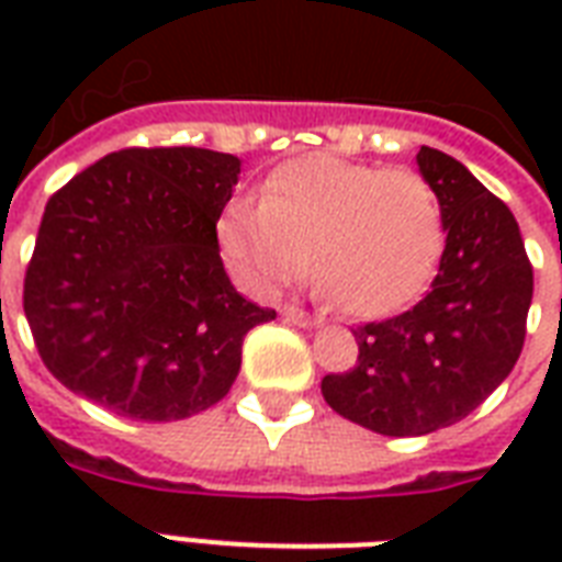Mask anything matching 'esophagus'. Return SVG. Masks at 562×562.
<instances>
[{
    "mask_svg": "<svg viewBox=\"0 0 562 562\" xmlns=\"http://www.w3.org/2000/svg\"><path fill=\"white\" fill-rule=\"evenodd\" d=\"M282 317H285L289 324H297V326H317V324H321V317L308 315L306 308H297V306L282 308Z\"/></svg>",
    "mask_w": 562,
    "mask_h": 562,
    "instance_id": "1",
    "label": "esophagus"
}]
</instances>
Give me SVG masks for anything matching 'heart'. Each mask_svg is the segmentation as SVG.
I'll use <instances>...</instances> for the list:
<instances>
[{"instance_id": "b5f03b06", "label": "heart", "mask_w": 562, "mask_h": 562, "mask_svg": "<svg viewBox=\"0 0 562 562\" xmlns=\"http://www.w3.org/2000/svg\"><path fill=\"white\" fill-rule=\"evenodd\" d=\"M221 250L259 294L317 285L350 315H391L426 289L443 254V206L419 171L315 154L265 180L262 203H229Z\"/></svg>"}]
</instances>
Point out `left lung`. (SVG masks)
I'll return each instance as SVG.
<instances>
[{
    "label": "left lung",
    "instance_id": "left-lung-1",
    "mask_svg": "<svg viewBox=\"0 0 562 562\" xmlns=\"http://www.w3.org/2000/svg\"><path fill=\"white\" fill-rule=\"evenodd\" d=\"M417 162L443 206L446 250L431 291L402 315L352 329L356 368L321 382L329 408L387 437L428 435L479 408L522 352L533 297L507 203L437 148L423 145Z\"/></svg>",
    "mask_w": 562,
    "mask_h": 562
}]
</instances>
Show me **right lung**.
<instances>
[{"label":"right lung","mask_w":562,"mask_h":562,"mask_svg":"<svg viewBox=\"0 0 562 562\" xmlns=\"http://www.w3.org/2000/svg\"><path fill=\"white\" fill-rule=\"evenodd\" d=\"M238 171L210 148H122L48 198L22 308L57 382L145 423L227 396L245 335L277 317L221 262L215 224Z\"/></svg>","instance_id":"obj_1"}]
</instances>
